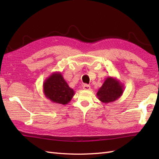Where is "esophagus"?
Returning a JSON list of instances; mask_svg holds the SVG:
<instances>
[{"instance_id": "34e87169", "label": "esophagus", "mask_w": 159, "mask_h": 159, "mask_svg": "<svg viewBox=\"0 0 159 159\" xmlns=\"http://www.w3.org/2000/svg\"><path fill=\"white\" fill-rule=\"evenodd\" d=\"M83 88L85 90H89L91 89V87H90V85H87V84H85V85H83Z\"/></svg>"}]
</instances>
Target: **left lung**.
<instances>
[{
    "instance_id": "1",
    "label": "left lung",
    "mask_w": 159,
    "mask_h": 159,
    "mask_svg": "<svg viewBox=\"0 0 159 159\" xmlns=\"http://www.w3.org/2000/svg\"><path fill=\"white\" fill-rule=\"evenodd\" d=\"M124 90V85L117 78L108 76L102 87L98 91L96 96L103 103H110L119 99Z\"/></svg>"
}]
</instances>
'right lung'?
I'll list each match as a JSON object with an SVG mask.
<instances>
[{
    "label": "right lung",
    "mask_w": 159,
    "mask_h": 159,
    "mask_svg": "<svg viewBox=\"0 0 159 159\" xmlns=\"http://www.w3.org/2000/svg\"><path fill=\"white\" fill-rule=\"evenodd\" d=\"M43 92L52 102L63 105L68 104L75 93L59 72H53L44 80Z\"/></svg>",
    "instance_id": "obj_1"
}]
</instances>
